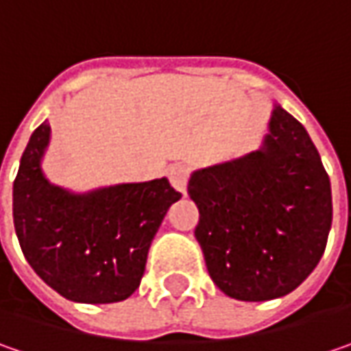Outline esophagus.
Listing matches in <instances>:
<instances>
[{
	"label": "esophagus",
	"instance_id": "1",
	"mask_svg": "<svg viewBox=\"0 0 351 351\" xmlns=\"http://www.w3.org/2000/svg\"><path fill=\"white\" fill-rule=\"evenodd\" d=\"M189 176H191V169L182 162H176L169 169V180L171 184L175 186L176 191L186 194V182H189Z\"/></svg>",
	"mask_w": 351,
	"mask_h": 351
}]
</instances>
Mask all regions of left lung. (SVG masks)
I'll list each match as a JSON object with an SVG mask.
<instances>
[{"label": "left lung", "mask_w": 351, "mask_h": 351, "mask_svg": "<svg viewBox=\"0 0 351 351\" xmlns=\"http://www.w3.org/2000/svg\"><path fill=\"white\" fill-rule=\"evenodd\" d=\"M189 196L206 267L228 297L289 295L318 265L332 226L330 178L302 123L275 106L263 149L196 171Z\"/></svg>", "instance_id": "8db88e82"}]
</instances>
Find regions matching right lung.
I'll use <instances>...</instances> for the list:
<instances>
[{
    "label": "right lung",
    "mask_w": 351,
    "mask_h": 351,
    "mask_svg": "<svg viewBox=\"0 0 351 351\" xmlns=\"http://www.w3.org/2000/svg\"><path fill=\"white\" fill-rule=\"evenodd\" d=\"M45 121L25 147L13 182V223L25 259L58 295L108 304L135 293L169 206L182 194L167 178L70 194L40 171Z\"/></svg>",
    "instance_id": "1"
}]
</instances>
